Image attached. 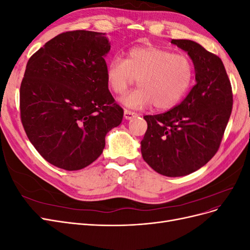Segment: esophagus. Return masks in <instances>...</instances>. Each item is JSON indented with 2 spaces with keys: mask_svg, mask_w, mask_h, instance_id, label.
Listing matches in <instances>:
<instances>
[{
  "mask_svg": "<svg viewBox=\"0 0 250 250\" xmlns=\"http://www.w3.org/2000/svg\"><path fill=\"white\" fill-rule=\"evenodd\" d=\"M137 116H138L137 112L131 111V110H127V109L124 110V118H125L126 120H131V119L135 118Z\"/></svg>",
  "mask_w": 250,
  "mask_h": 250,
  "instance_id": "esophagus-1",
  "label": "esophagus"
}]
</instances>
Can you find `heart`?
Here are the masks:
<instances>
[{"label": "heart", "mask_w": 250, "mask_h": 250, "mask_svg": "<svg viewBox=\"0 0 250 250\" xmlns=\"http://www.w3.org/2000/svg\"><path fill=\"white\" fill-rule=\"evenodd\" d=\"M194 76L187 55L151 46L132 48L126 58H112L106 67V83L116 95L125 94L139 79L141 87L122 99L129 108L153 104L156 109H170L186 96Z\"/></svg>", "instance_id": "1"}]
</instances>
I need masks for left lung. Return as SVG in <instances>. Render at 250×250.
I'll return each mask as SVG.
<instances>
[{
  "instance_id": "obj_1",
  "label": "left lung",
  "mask_w": 250,
  "mask_h": 250,
  "mask_svg": "<svg viewBox=\"0 0 250 250\" xmlns=\"http://www.w3.org/2000/svg\"><path fill=\"white\" fill-rule=\"evenodd\" d=\"M171 42L193 60L196 84L175 107L144 116L148 128L141 151L154 171L177 177L200 169L217 153L232 109V90L217 55L193 41Z\"/></svg>"
}]
</instances>
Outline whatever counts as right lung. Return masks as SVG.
I'll return each instance as SVG.
<instances>
[{"label": "right lung", "mask_w": 250, "mask_h": 250, "mask_svg": "<svg viewBox=\"0 0 250 250\" xmlns=\"http://www.w3.org/2000/svg\"><path fill=\"white\" fill-rule=\"evenodd\" d=\"M110 50L105 33H60L29 58L20 88L21 121L44 160L76 171L103 152L105 135L122 122L123 108L106 83Z\"/></svg>", "instance_id": "add662e5"}]
</instances>
